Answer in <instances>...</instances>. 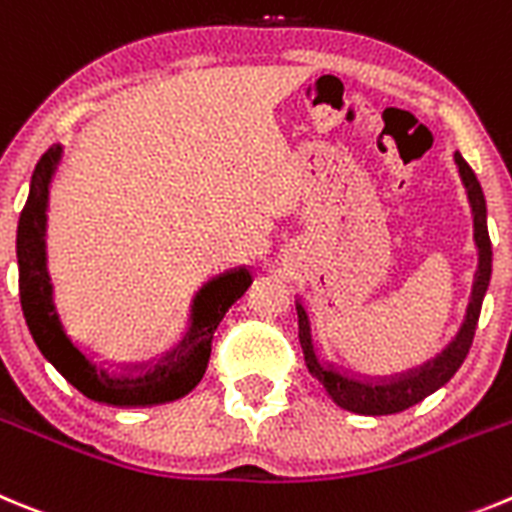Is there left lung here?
<instances>
[{
    "mask_svg": "<svg viewBox=\"0 0 512 512\" xmlns=\"http://www.w3.org/2000/svg\"><path fill=\"white\" fill-rule=\"evenodd\" d=\"M457 160L459 176H462L464 188H467V199L472 206L474 216V245L480 250V262H477V273H474L472 285V298H469L467 319H464L462 329L454 336V342L444 349L436 359L426 362L418 370H408L403 375L395 377H362L347 372L344 367H336L331 362H324L313 347L311 339V321L303 308L301 301H296L298 311V339H301L303 359L306 367L316 380L324 385L326 395L334 400L344 411L359 413V416H390V413H400L411 405L421 403L426 395L436 393L441 385L454 377V372L462 367L464 357H467L469 347H472L474 329L480 321L482 311V298L487 293L492 273V245L490 234H487V206H485V193H482L480 181L474 176V170L469 168L467 160L459 153H454Z\"/></svg>",
    "mask_w": 512,
    "mask_h": 512,
    "instance_id": "1",
    "label": "left lung"
}]
</instances>
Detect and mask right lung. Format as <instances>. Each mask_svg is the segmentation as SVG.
Returning <instances> with one entry per match:
<instances>
[{
    "mask_svg": "<svg viewBox=\"0 0 512 512\" xmlns=\"http://www.w3.org/2000/svg\"><path fill=\"white\" fill-rule=\"evenodd\" d=\"M63 147H50L38 160L32 173L30 196L17 224V265H20V303L32 339L55 370L61 372L78 393L96 403L137 408V405H158L178 400L191 393L204 377L211 357V339L229 311L252 283L247 267L229 270L196 293L191 306V326L186 336L165 352V357L147 365H109L94 359L86 349L78 347L61 324L55 311L53 285L45 267V209H48V188L61 160Z\"/></svg>",
    "mask_w": 512,
    "mask_h": 512,
    "instance_id": "1",
    "label": "right lung"
}]
</instances>
